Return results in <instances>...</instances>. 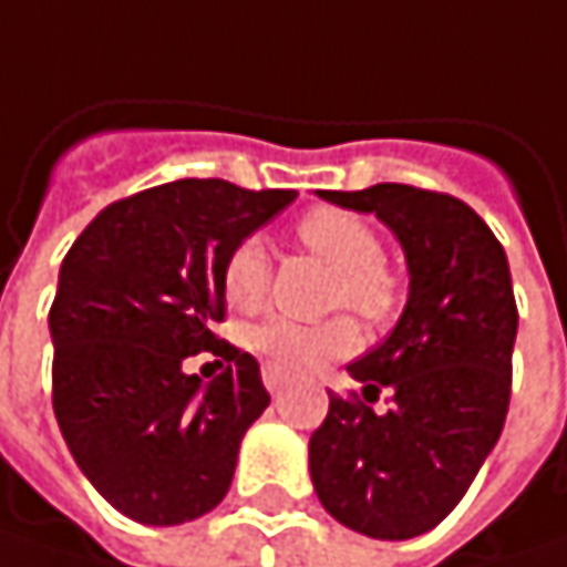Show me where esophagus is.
Returning a JSON list of instances; mask_svg holds the SVG:
<instances>
[{
    "mask_svg": "<svg viewBox=\"0 0 567 567\" xmlns=\"http://www.w3.org/2000/svg\"><path fill=\"white\" fill-rule=\"evenodd\" d=\"M262 383H266V389H269V392H282L285 383H288V377H285L279 367L266 363V367H262Z\"/></svg>",
    "mask_w": 567,
    "mask_h": 567,
    "instance_id": "obj_1",
    "label": "esophagus"
}]
</instances>
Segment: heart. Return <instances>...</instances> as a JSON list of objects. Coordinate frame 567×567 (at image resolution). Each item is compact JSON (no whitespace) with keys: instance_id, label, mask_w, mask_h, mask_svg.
Instances as JSON below:
<instances>
[{"instance_id":"heart-1","label":"heart","mask_w":567,"mask_h":567,"mask_svg":"<svg viewBox=\"0 0 567 567\" xmlns=\"http://www.w3.org/2000/svg\"><path fill=\"white\" fill-rule=\"evenodd\" d=\"M298 243L334 269L331 305L353 308L370 321H383L395 311L399 285L383 262V243L377 230L347 210L318 207L308 210L298 227ZM269 285V256L259 236H246L224 262V295L233 308H256ZM249 347L272 367L305 373L328 357H343L357 347V328L350 318H331L321 324H301L291 318H269L249 331Z\"/></svg>"}]
</instances>
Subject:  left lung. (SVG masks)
Masks as SVG:
<instances>
[{"label": "left lung", "mask_w": 567, "mask_h": 567, "mask_svg": "<svg viewBox=\"0 0 567 567\" xmlns=\"http://www.w3.org/2000/svg\"><path fill=\"white\" fill-rule=\"evenodd\" d=\"M377 214L402 243L409 301L392 334L347 367L363 395H334L308 441L321 506L370 539H415L461 503L503 432L516 298L487 224L457 197L412 184L318 190ZM390 392V409L372 402Z\"/></svg>", "instance_id": "1"}]
</instances>
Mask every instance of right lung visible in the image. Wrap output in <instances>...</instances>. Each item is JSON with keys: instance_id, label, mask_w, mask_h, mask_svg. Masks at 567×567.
<instances>
[{"instance_id": "add662e5", "label": "right lung", "mask_w": 567, "mask_h": 567, "mask_svg": "<svg viewBox=\"0 0 567 567\" xmlns=\"http://www.w3.org/2000/svg\"><path fill=\"white\" fill-rule=\"evenodd\" d=\"M291 200L220 178L158 184L100 210L61 262L48 315L54 415L83 477L135 523H190L230 489L269 392L256 357L214 334L224 262ZM200 349L228 360L207 388L183 373Z\"/></svg>"}]
</instances>
